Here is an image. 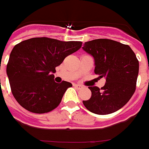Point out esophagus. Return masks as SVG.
I'll return each instance as SVG.
<instances>
[{
  "mask_svg": "<svg viewBox=\"0 0 149 149\" xmlns=\"http://www.w3.org/2000/svg\"><path fill=\"white\" fill-rule=\"evenodd\" d=\"M74 87H75V88H77V89H81V88H82L83 86H82L81 85H80V84H75Z\"/></svg>",
  "mask_w": 149,
  "mask_h": 149,
  "instance_id": "obj_1",
  "label": "esophagus"
}]
</instances>
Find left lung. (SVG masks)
<instances>
[{
	"label": "left lung",
	"instance_id": "left-lung-1",
	"mask_svg": "<svg viewBox=\"0 0 149 149\" xmlns=\"http://www.w3.org/2000/svg\"><path fill=\"white\" fill-rule=\"evenodd\" d=\"M82 49L94 58L95 74L105 77L101 88L89 86L91 96L85 107L97 115H108L122 108L135 91L139 61L129 45L106 39L86 42Z\"/></svg>",
	"mask_w": 149,
	"mask_h": 149
}]
</instances>
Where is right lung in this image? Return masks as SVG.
Masks as SVG:
<instances>
[{
    "label": "right lung",
    "mask_w": 149,
    "mask_h": 149,
    "mask_svg": "<svg viewBox=\"0 0 149 149\" xmlns=\"http://www.w3.org/2000/svg\"><path fill=\"white\" fill-rule=\"evenodd\" d=\"M80 41L32 38L16 44L6 67L14 97L19 105L36 114L47 113L60 104L72 85L54 81L55 68L81 47Z\"/></svg>",
    "instance_id": "obj_1"
}]
</instances>
